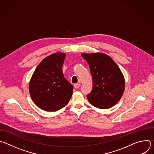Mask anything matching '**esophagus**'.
Segmentation results:
<instances>
[{
  "label": "esophagus",
  "mask_w": 154,
  "mask_h": 154,
  "mask_svg": "<svg viewBox=\"0 0 154 154\" xmlns=\"http://www.w3.org/2000/svg\"><path fill=\"white\" fill-rule=\"evenodd\" d=\"M74 88L75 89H77V88H79L80 87V85L79 84V83H76V84H74Z\"/></svg>",
  "instance_id": "obj_1"
}]
</instances>
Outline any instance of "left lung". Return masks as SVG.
Returning a JSON list of instances; mask_svg holds the SVG:
<instances>
[{"mask_svg":"<svg viewBox=\"0 0 154 154\" xmlns=\"http://www.w3.org/2000/svg\"><path fill=\"white\" fill-rule=\"evenodd\" d=\"M88 63L93 78V90L87 98L90 104L100 109H108L116 104L125 90V79L114 60L100 53H82Z\"/></svg>","mask_w":154,"mask_h":154,"instance_id":"8db88e82","label":"left lung"}]
</instances>
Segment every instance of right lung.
<instances>
[{
    "mask_svg": "<svg viewBox=\"0 0 154 154\" xmlns=\"http://www.w3.org/2000/svg\"><path fill=\"white\" fill-rule=\"evenodd\" d=\"M66 54L57 52L44 58L36 68L29 83L33 102L47 112H57L66 105L73 94V86L63 75Z\"/></svg>",
    "mask_w": 154,
    "mask_h": 154,
    "instance_id": "1",
    "label": "right lung"
}]
</instances>
